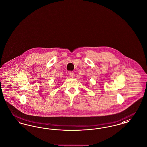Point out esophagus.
<instances>
[{
    "label": "esophagus",
    "mask_w": 147,
    "mask_h": 147,
    "mask_svg": "<svg viewBox=\"0 0 147 147\" xmlns=\"http://www.w3.org/2000/svg\"><path fill=\"white\" fill-rule=\"evenodd\" d=\"M69 74H70V77H71V78H74L75 76H76L75 73L74 72H73V71H70V73H69Z\"/></svg>",
    "instance_id": "obj_1"
}]
</instances>
